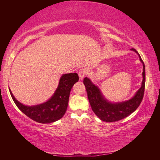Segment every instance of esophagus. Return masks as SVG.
<instances>
[{"label": "esophagus", "instance_id": "1", "mask_svg": "<svg viewBox=\"0 0 160 160\" xmlns=\"http://www.w3.org/2000/svg\"><path fill=\"white\" fill-rule=\"evenodd\" d=\"M85 74H86V70L81 69L79 71V73H78V76H79V78H80V80H83V78H84V76H85Z\"/></svg>", "mask_w": 160, "mask_h": 160}]
</instances>
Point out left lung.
I'll return each instance as SVG.
<instances>
[{"label": "left lung", "mask_w": 160, "mask_h": 160, "mask_svg": "<svg viewBox=\"0 0 160 160\" xmlns=\"http://www.w3.org/2000/svg\"><path fill=\"white\" fill-rule=\"evenodd\" d=\"M131 50L138 54L140 62L143 65V72H142L143 79H142L141 87L131 99L123 102H111L105 98L100 89L96 85H95L89 78H84L83 80L91 108L101 120L112 122L125 118L137 109L143 98L146 81L145 66L137 51L133 48L131 49Z\"/></svg>", "instance_id": "8db88e82"}]
</instances>
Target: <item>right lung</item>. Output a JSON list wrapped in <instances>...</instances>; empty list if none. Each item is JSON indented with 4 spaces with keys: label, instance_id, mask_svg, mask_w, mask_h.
Here are the masks:
<instances>
[{
    "label": "right lung",
    "instance_id": "add662e5",
    "mask_svg": "<svg viewBox=\"0 0 160 160\" xmlns=\"http://www.w3.org/2000/svg\"><path fill=\"white\" fill-rule=\"evenodd\" d=\"M78 80L79 77L76 73L63 74L53 96L45 102L33 106L20 103L10 89L9 92L17 107L24 114L39 123L49 124L60 120L66 113L71 88Z\"/></svg>",
    "mask_w": 160,
    "mask_h": 160
}]
</instances>
